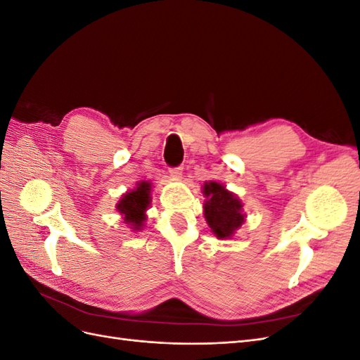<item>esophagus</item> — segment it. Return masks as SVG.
<instances>
[{"label":"esophagus","mask_w":360,"mask_h":360,"mask_svg":"<svg viewBox=\"0 0 360 360\" xmlns=\"http://www.w3.org/2000/svg\"><path fill=\"white\" fill-rule=\"evenodd\" d=\"M181 172H183V167H177V168H171L169 169L171 177H174V179H180L181 177Z\"/></svg>","instance_id":"34e87169"}]
</instances>
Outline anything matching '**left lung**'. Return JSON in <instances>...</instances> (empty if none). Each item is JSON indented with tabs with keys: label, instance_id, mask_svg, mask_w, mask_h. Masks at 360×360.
I'll return each mask as SVG.
<instances>
[{
	"label": "left lung",
	"instance_id": "left-lung-1",
	"mask_svg": "<svg viewBox=\"0 0 360 360\" xmlns=\"http://www.w3.org/2000/svg\"><path fill=\"white\" fill-rule=\"evenodd\" d=\"M201 189L205 197L202 205L204 217L212 233L219 240L231 238L245 224L246 213L243 212V202L222 183L205 181Z\"/></svg>",
	"mask_w": 360,
	"mask_h": 360
}]
</instances>
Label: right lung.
<instances>
[{"instance_id":"obj_1","label":"right lung","mask_w":360,"mask_h":360,"mask_svg":"<svg viewBox=\"0 0 360 360\" xmlns=\"http://www.w3.org/2000/svg\"><path fill=\"white\" fill-rule=\"evenodd\" d=\"M151 184L150 180L138 181L134 189L127 191L118 200L115 209L122 216L123 222L132 231H141L147 221V210L151 202Z\"/></svg>"}]
</instances>
